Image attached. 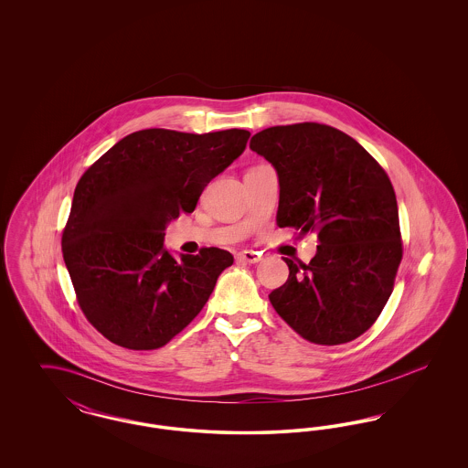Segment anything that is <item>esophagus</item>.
Segmentation results:
<instances>
[{
	"label": "esophagus",
	"mask_w": 468,
	"mask_h": 468,
	"mask_svg": "<svg viewBox=\"0 0 468 468\" xmlns=\"http://www.w3.org/2000/svg\"><path fill=\"white\" fill-rule=\"evenodd\" d=\"M237 260L242 263H258L261 260V254L254 252V250H240L237 254Z\"/></svg>",
	"instance_id": "esophagus-1"
}]
</instances>
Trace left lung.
Returning a JSON list of instances; mask_svg holds the SVG:
<instances>
[{"label":"left lung","instance_id":"obj_1","mask_svg":"<svg viewBox=\"0 0 468 468\" xmlns=\"http://www.w3.org/2000/svg\"><path fill=\"white\" fill-rule=\"evenodd\" d=\"M249 145L279 174L277 226L321 242L309 265L284 258L290 277L271 307L312 344L355 340L378 321L403 256L391 180L355 138L319 122L267 128Z\"/></svg>","mask_w":468,"mask_h":468}]
</instances>
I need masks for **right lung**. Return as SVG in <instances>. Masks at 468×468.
<instances>
[{"label":"right lung","instance_id":"obj_1","mask_svg":"<svg viewBox=\"0 0 468 468\" xmlns=\"http://www.w3.org/2000/svg\"><path fill=\"white\" fill-rule=\"evenodd\" d=\"M250 133L151 128L124 136L79 180L61 237L77 303L113 344L166 346L207 303L233 256L218 247L176 260L166 223L193 212L205 186L244 153Z\"/></svg>","mask_w":468,"mask_h":468}]
</instances>
